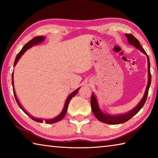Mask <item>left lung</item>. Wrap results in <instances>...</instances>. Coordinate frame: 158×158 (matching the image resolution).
Returning <instances> with one entry per match:
<instances>
[{
    "mask_svg": "<svg viewBox=\"0 0 158 158\" xmlns=\"http://www.w3.org/2000/svg\"><path fill=\"white\" fill-rule=\"evenodd\" d=\"M125 35L126 36L127 41L129 42L130 44L132 45V46H134L135 48H137V49L141 51V52L146 56L147 60H148V84H147L146 89L145 90V93H144L143 98H141V100H140L139 102L138 103V105L136 106L135 108H133L132 110L127 112V113L121 114L111 115V114L106 113L105 111H103L100 109V106H99L97 98H96V96L95 95L94 93H92L90 105H91V109H92L93 113L99 121L106 124L117 125V124L123 123H125L127 121H129L131 118H132L135 114H137L138 112L140 111V109L143 107V106L146 102L147 96H148L149 87L150 85H151V71H150V60H149V58L148 56V55H147V53L143 49V47L141 46V44L138 40L137 38H135L132 35L125 34Z\"/></svg>",
    "mask_w": 158,
    "mask_h": 158,
    "instance_id": "left-lung-1",
    "label": "left lung"
}]
</instances>
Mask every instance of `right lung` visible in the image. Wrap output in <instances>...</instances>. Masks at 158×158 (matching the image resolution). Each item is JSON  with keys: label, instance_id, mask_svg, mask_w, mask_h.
<instances>
[{"label": "right lung", "instance_id": "obj_1", "mask_svg": "<svg viewBox=\"0 0 158 158\" xmlns=\"http://www.w3.org/2000/svg\"><path fill=\"white\" fill-rule=\"evenodd\" d=\"M45 40V37L44 36H38V37H34L33 39H32L31 41H29L28 43H26L23 47L22 48V49H21L19 53H18L17 57L15 58V63H14V67H15V65H17V63L18 62V60L20 59V58L22 56V55L23 53H25L26 51H27L28 49H30L32 47L35 46V45H37L38 44H40L42 43V42H44ZM12 87H13V93H14V95H15V98L16 99V101H17V102L18 104V105L19 107L22 109L23 111L24 112L25 114H26L28 115V116L31 118V119H33V121H36V122H38V123H42L43 121L46 122L47 124H52V123H57L58 121H60V120H62L64 116H65L66 114V112L67 110H68V105L69 103V102H70L71 99L73 98L74 96H75L77 95V93H78L79 90L80 89V87L78 88V89H76L75 90H74L73 93H71L70 94L68 95V98L66 99L65 100V102L64 104V107L62 111L60 112L59 115H58L57 116H56L55 118H53L52 119H43V118H36V117H34V116H32L31 115L29 114L27 111H26L23 108V106L21 105V104L19 102V101L18 98L17 97V95H16V93H15V86H14V73H12Z\"/></svg>", "mask_w": 158, "mask_h": 158}]
</instances>
